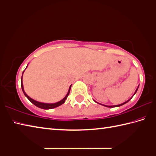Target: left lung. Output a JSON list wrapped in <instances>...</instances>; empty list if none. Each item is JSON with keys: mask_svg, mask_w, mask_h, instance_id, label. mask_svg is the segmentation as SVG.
I'll return each instance as SVG.
<instances>
[{"mask_svg": "<svg viewBox=\"0 0 156 156\" xmlns=\"http://www.w3.org/2000/svg\"><path fill=\"white\" fill-rule=\"evenodd\" d=\"M138 87H139V86H138V87H137V89H136V92H135V93H136L137 92V89H138ZM135 93H134V94H135ZM133 96L131 97V98H133ZM131 98H130L129 100H128V101H126V102H124L123 103H122V104H120V105H112V106H108V105H104V106H105V107H119V106H121V105H124V104H126V103H127L128 101H129L130 99H131Z\"/></svg>", "mask_w": 156, "mask_h": 156, "instance_id": "obj_1", "label": "left lung"}]
</instances>
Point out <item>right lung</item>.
Masks as SVG:
<instances>
[{
  "label": "right lung",
  "mask_w": 156,
  "mask_h": 156,
  "mask_svg": "<svg viewBox=\"0 0 156 156\" xmlns=\"http://www.w3.org/2000/svg\"><path fill=\"white\" fill-rule=\"evenodd\" d=\"M23 72H24V71H23ZM22 77H23V75H22ZM21 87H22V90H23V93H24V94H25V95L27 97V98H28V99L29 100V101H30L31 103H33V104H34V105L38 107H39V108H41V109H53V108H55V107L60 106L61 105H62V104H63V103H65V100L67 99V97H68V95H69V93H70V90H71V85L70 86V87H69V89L68 93H67V94L66 95V96H65V98L61 100V101H58V102H57V103H41V102H38V101H34V99H31V98H30V97H29L28 95H27L26 94V93L25 92V91H24L23 85V83H22V82H21Z\"/></svg>",
  "instance_id": "right-lung-1"
}]
</instances>
